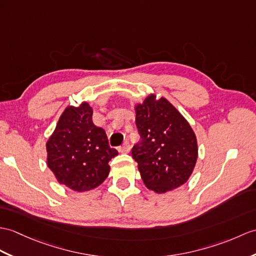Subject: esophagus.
<instances>
[{"label": "esophagus", "mask_w": 256, "mask_h": 256, "mask_svg": "<svg viewBox=\"0 0 256 256\" xmlns=\"http://www.w3.org/2000/svg\"><path fill=\"white\" fill-rule=\"evenodd\" d=\"M118 150H120L121 152H124V154H128L130 152V142L128 140H126L123 142V145L118 148Z\"/></svg>", "instance_id": "obj_1"}]
</instances>
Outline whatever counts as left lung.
<instances>
[{
	"mask_svg": "<svg viewBox=\"0 0 256 256\" xmlns=\"http://www.w3.org/2000/svg\"><path fill=\"white\" fill-rule=\"evenodd\" d=\"M135 123L140 140L132 157L145 186L166 193L186 183L198 159V142L193 130L167 99L148 96L135 108Z\"/></svg>",
	"mask_w": 256,
	"mask_h": 256,
	"instance_id": "left-lung-1",
	"label": "left lung"
}]
</instances>
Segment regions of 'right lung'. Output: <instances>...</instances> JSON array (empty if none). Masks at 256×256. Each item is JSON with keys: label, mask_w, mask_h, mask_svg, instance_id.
I'll return each instance as SVG.
<instances>
[{"label": "right lung", "mask_w": 256, "mask_h": 256, "mask_svg": "<svg viewBox=\"0 0 256 256\" xmlns=\"http://www.w3.org/2000/svg\"><path fill=\"white\" fill-rule=\"evenodd\" d=\"M92 116L87 102L68 106L46 142L48 167L58 182L76 192L100 186L109 174V162L118 155L109 146L104 130L94 126Z\"/></svg>", "instance_id": "right-lung-1"}]
</instances>
